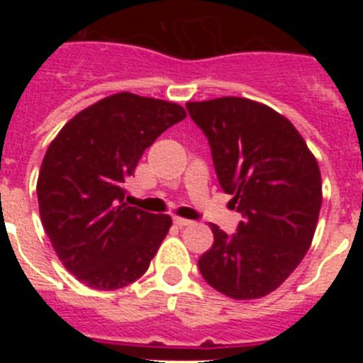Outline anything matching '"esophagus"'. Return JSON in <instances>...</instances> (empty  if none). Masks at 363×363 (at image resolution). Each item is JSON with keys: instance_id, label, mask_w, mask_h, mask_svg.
Returning a JSON list of instances; mask_svg holds the SVG:
<instances>
[{"instance_id": "obj_1", "label": "esophagus", "mask_w": 363, "mask_h": 363, "mask_svg": "<svg viewBox=\"0 0 363 363\" xmlns=\"http://www.w3.org/2000/svg\"><path fill=\"white\" fill-rule=\"evenodd\" d=\"M191 223H192V221L187 220V218H179V216L174 218V225L176 227H187V225H191Z\"/></svg>"}]
</instances>
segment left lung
<instances>
[{
  "label": "left lung",
  "mask_w": 363,
  "mask_h": 363,
  "mask_svg": "<svg viewBox=\"0 0 363 363\" xmlns=\"http://www.w3.org/2000/svg\"><path fill=\"white\" fill-rule=\"evenodd\" d=\"M187 108L243 218L233 236L211 223L214 243L198 259L201 277L234 300L267 296L313 242L322 207L318 162L287 118L255 99L225 96Z\"/></svg>",
  "instance_id": "1"
}]
</instances>
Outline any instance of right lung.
Here are the masks:
<instances>
[{"label": "right lung", "instance_id": "1", "mask_svg": "<svg viewBox=\"0 0 363 363\" xmlns=\"http://www.w3.org/2000/svg\"><path fill=\"white\" fill-rule=\"evenodd\" d=\"M185 116L172 101L118 92L78 112L50 142L36 185L41 223L86 287L121 289L149 269L172 220L123 203V184L143 150Z\"/></svg>", "mask_w": 363, "mask_h": 363}]
</instances>
